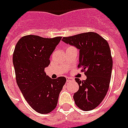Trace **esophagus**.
<instances>
[{"label": "esophagus", "instance_id": "obj_1", "mask_svg": "<svg viewBox=\"0 0 128 128\" xmlns=\"http://www.w3.org/2000/svg\"><path fill=\"white\" fill-rule=\"evenodd\" d=\"M72 80V78H70V77H69V78H67V80H66V81H67V82H70V81H71V80Z\"/></svg>", "mask_w": 128, "mask_h": 128}]
</instances>
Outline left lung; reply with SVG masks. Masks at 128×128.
<instances>
[{
  "mask_svg": "<svg viewBox=\"0 0 128 128\" xmlns=\"http://www.w3.org/2000/svg\"><path fill=\"white\" fill-rule=\"evenodd\" d=\"M62 41L80 49L78 68L86 76V80L75 79L79 85L73 96L75 104L83 110L94 109L102 102L109 88L112 58L108 42L94 32L63 37Z\"/></svg>",
  "mask_w": 128,
  "mask_h": 128,
  "instance_id": "8db88e82",
  "label": "left lung"
}]
</instances>
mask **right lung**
Segmentation results:
<instances>
[{
    "label": "right lung",
    "mask_w": 128,
    "mask_h": 128,
    "mask_svg": "<svg viewBox=\"0 0 128 128\" xmlns=\"http://www.w3.org/2000/svg\"><path fill=\"white\" fill-rule=\"evenodd\" d=\"M61 38L30 34L21 38L14 48L12 61L17 84L28 104L40 114L50 113L56 108L66 82L63 76L52 79L45 72Z\"/></svg>",
    "instance_id": "add662e5"
}]
</instances>
